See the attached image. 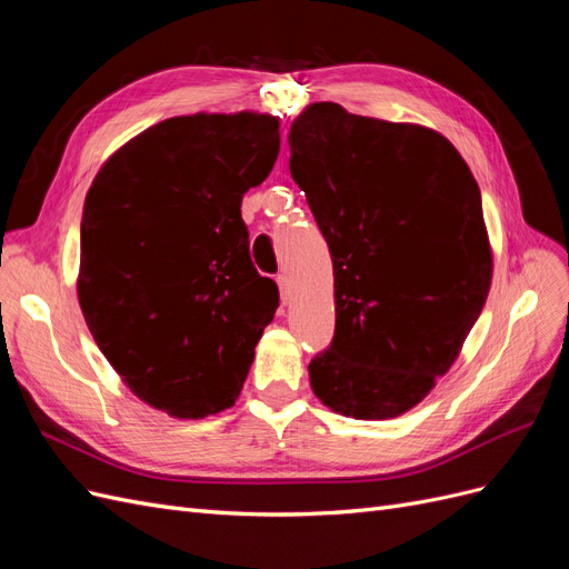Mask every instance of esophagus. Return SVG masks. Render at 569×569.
I'll return each mask as SVG.
<instances>
[{"label":"esophagus","mask_w":569,"mask_h":569,"mask_svg":"<svg viewBox=\"0 0 569 569\" xmlns=\"http://www.w3.org/2000/svg\"><path fill=\"white\" fill-rule=\"evenodd\" d=\"M278 287H280L282 301H287L289 299V280H287V274H278Z\"/></svg>","instance_id":"34e87169"}]
</instances>
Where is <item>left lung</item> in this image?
Masks as SVG:
<instances>
[{
  "mask_svg": "<svg viewBox=\"0 0 569 569\" xmlns=\"http://www.w3.org/2000/svg\"><path fill=\"white\" fill-rule=\"evenodd\" d=\"M289 173L332 253L335 337L308 372L356 420L401 416L453 366L491 284L481 194L435 130L332 101L289 130Z\"/></svg>",
  "mask_w": 569,
  "mask_h": 569,
  "instance_id": "1",
  "label": "left lung"
}]
</instances>
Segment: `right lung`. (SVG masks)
<instances>
[{
    "label": "right lung",
    "mask_w": 569,
    "mask_h": 569,
    "mask_svg": "<svg viewBox=\"0 0 569 569\" xmlns=\"http://www.w3.org/2000/svg\"><path fill=\"white\" fill-rule=\"evenodd\" d=\"M278 128L256 113L168 118L118 149L84 197L82 316L126 385L168 416L230 408L280 306L239 211L278 159Z\"/></svg>",
    "instance_id": "obj_1"
}]
</instances>
